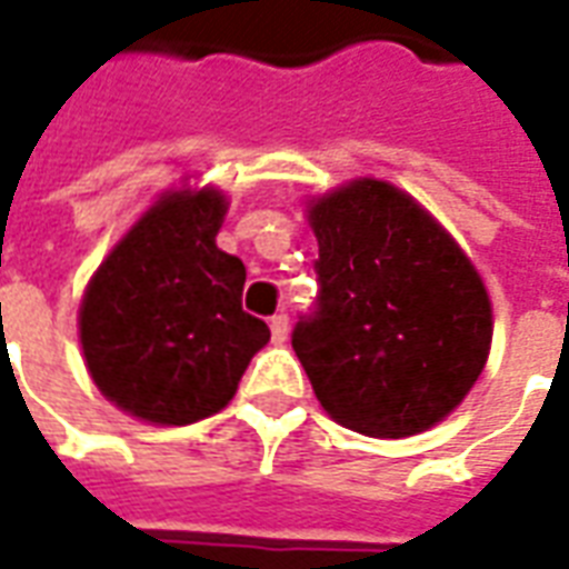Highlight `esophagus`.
Returning a JSON list of instances; mask_svg holds the SVG:
<instances>
[{"mask_svg":"<svg viewBox=\"0 0 569 569\" xmlns=\"http://www.w3.org/2000/svg\"><path fill=\"white\" fill-rule=\"evenodd\" d=\"M271 335L277 345H283L286 335H289V317L286 313H273L271 317Z\"/></svg>","mask_w":569,"mask_h":569,"instance_id":"obj_1","label":"esophagus"}]
</instances>
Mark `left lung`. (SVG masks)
<instances>
[{
  "label": "left lung",
  "mask_w": 569,
  "mask_h": 569,
  "mask_svg": "<svg viewBox=\"0 0 569 569\" xmlns=\"http://www.w3.org/2000/svg\"><path fill=\"white\" fill-rule=\"evenodd\" d=\"M317 310L292 347L326 415L378 439L423 432L463 402L488 362V289L418 200L353 179L310 200Z\"/></svg>",
  "instance_id": "1"
}]
</instances>
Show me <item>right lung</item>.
Returning <instances> with one entry per match:
<instances>
[{"instance_id":"add662e5","label":"right lung","mask_w":569,"mask_h":569,"mask_svg":"<svg viewBox=\"0 0 569 569\" xmlns=\"http://www.w3.org/2000/svg\"><path fill=\"white\" fill-rule=\"evenodd\" d=\"M222 191H170L97 268L79 308L84 362L133 418L186 427L222 411L271 329L243 310L247 268L216 247Z\"/></svg>"}]
</instances>
